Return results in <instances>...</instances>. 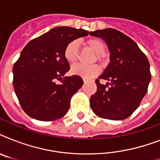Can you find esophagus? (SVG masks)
<instances>
[{
    "label": "esophagus",
    "instance_id": "34e87169",
    "mask_svg": "<svg viewBox=\"0 0 160 160\" xmlns=\"http://www.w3.org/2000/svg\"><path fill=\"white\" fill-rule=\"evenodd\" d=\"M83 80L85 81V82H86V81H89V79H87V78H85V77H83Z\"/></svg>",
    "mask_w": 160,
    "mask_h": 160
}]
</instances>
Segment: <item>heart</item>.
<instances>
[{
    "instance_id": "heart-1",
    "label": "heart",
    "mask_w": 160,
    "mask_h": 160,
    "mask_svg": "<svg viewBox=\"0 0 160 160\" xmlns=\"http://www.w3.org/2000/svg\"><path fill=\"white\" fill-rule=\"evenodd\" d=\"M86 46L97 55H100L104 53L105 50V44L98 39L93 38L88 40L86 41ZM79 47H80V44L78 41H70L65 46L64 56L66 61L70 65H74L77 62L79 59ZM71 71L74 74L81 75L85 78H91L100 72V68L97 65H85L79 64L74 65L71 68Z\"/></svg>"
}]
</instances>
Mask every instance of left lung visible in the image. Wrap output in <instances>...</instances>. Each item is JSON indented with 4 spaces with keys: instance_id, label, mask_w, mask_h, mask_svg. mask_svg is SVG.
<instances>
[{
    "instance_id": "8db88e82",
    "label": "left lung",
    "mask_w": 160,
    "mask_h": 160,
    "mask_svg": "<svg viewBox=\"0 0 160 160\" xmlns=\"http://www.w3.org/2000/svg\"><path fill=\"white\" fill-rule=\"evenodd\" d=\"M102 38L110 52V62L95 80L97 90L90 97V106L96 115L113 120L130 116L146 95L151 80L148 58L129 36L115 29L90 32ZM100 78L108 81L99 83Z\"/></svg>"
}]
</instances>
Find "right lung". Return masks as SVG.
Wrapping results in <instances>:
<instances>
[{
  "mask_svg": "<svg viewBox=\"0 0 160 160\" xmlns=\"http://www.w3.org/2000/svg\"><path fill=\"white\" fill-rule=\"evenodd\" d=\"M88 31L60 26L29 42L13 66V86L23 110L33 119L52 121L69 110L70 99L83 85L79 75L65 76L70 65L65 46ZM62 80L60 84L56 80Z\"/></svg>",
  "mask_w": 160,
  "mask_h": 160,
  "instance_id": "right-lung-1",
  "label": "right lung"
}]
</instances>
